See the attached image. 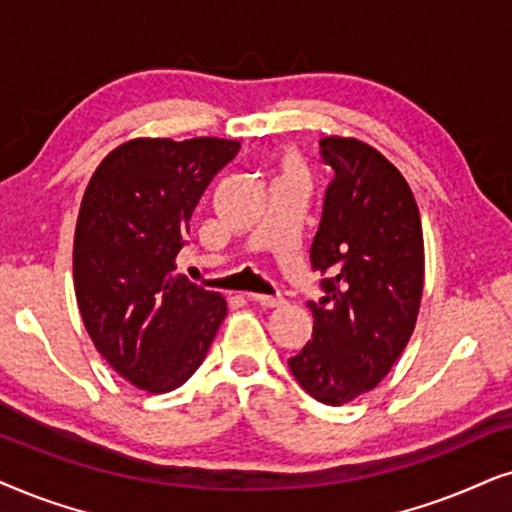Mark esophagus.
Segmentation results:
<instances>
[{
  "label": "esophagus",
  "mask_w": 512,
  "mask_h": 512,
  "mask_svg": "<svg viewBox=\"0 0 512 512\" xmlns=\"http://www.w3.org/2000/svg\"><path fill=\"white\" fill-rule=\"evenodd\" d=\"M250 302L267 306V309H274V306L283 304V297H274V295H257V292H250Z\"/></svg>",
  "instance_id": "1"
}]
</instances>
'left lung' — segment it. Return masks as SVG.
<instances>
[{
    "label": "left lung",
    "mask_w": 512,
    "mask_h": 512,
    "mask_svg": "<svg viewBox=\"0 0 512 512\" xmlns=\"http://www.w3.org/2000/svg\"><path fill=\"white\" fill-rule=\"evenodd\" d=\"M335 170L311 243L325 297L306 302L311 342L288 360L311 398L344 405L372 391L410 342L424 292V231L400 170L356 138L320 140Z\"/></svg>",
    "instance_id": "1"
}]
</instances>
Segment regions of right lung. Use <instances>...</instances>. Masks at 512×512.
I'll return each instance as SVG.
<instances>
[{
  "mask_svg": "<svg viewBox=\"0 0 512 512\" xmlns=\"http://www.w3.org/2000/svg\"><path fill=\"white\" fill-rule=\"evenodd\" d=\"M241 142L135 138L88 182L74 229V292L95 349L147 393L182 386L227 316L220 292L175 274L189 220Z\"/></svg>",
  "mask_w": 512,
  "mask_h": 512,
  "instance_id": "obj_1",
  "label": "right lung"
}]
</instances>
